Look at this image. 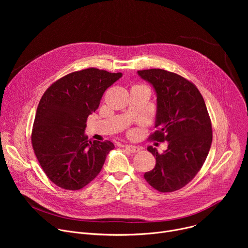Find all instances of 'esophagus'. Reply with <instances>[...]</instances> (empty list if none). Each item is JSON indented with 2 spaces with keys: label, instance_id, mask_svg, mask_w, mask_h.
<instances>
[{
  "label": "esophagus",
  "instance_id": "esophagus-1",
  "mask_svg": "<svg viewBox=\"0 0 248 248\" xmlns=\"http://www.w3.org/2000/svg\"><path fill=\"white\" fill-rule=\"evenodd\" d=\"M124 148L130 152V153H136V152H139L140 151V148L138 146H134V145H125Z\"/></svg>",
  "mask_w": 248,
  "mask_h": 248
}]
</instances>
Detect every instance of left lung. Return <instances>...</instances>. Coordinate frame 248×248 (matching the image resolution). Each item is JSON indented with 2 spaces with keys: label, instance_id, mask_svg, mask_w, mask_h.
<instances>
[{
  "label": "left lung",
  "instance_id": "1",
  "mask_svg": "<svg viewBox=\"0 0 248 248\" xmlns=\"http://www.w3.org/2000/svg\"><path fill=\"white\" fill-rule=\"evenodd\" d=\"M157 96L156 130L151 140L168 142L156 159L155 168L144 173L146 182L160 192H171L186 186L203 166L212 143V125L204 99L196 86L185 78L160 68L138 70Z\"/></svg>",
  "mask_w": 248,
  "mask_h": 248
}]
</instances>
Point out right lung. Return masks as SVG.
<instances>
[{
    "label": "right lung",
    "mask_w": 248,
    "mask_h": 248,
    "mask_svg": "<svg viewBox=\"0 0 248 248\" xmlns=\"http://www.w3.org/2000/svg\"><path fill=\"white\" fill-rule=\"evenodd\" d=\"M123 77L90 67L54 82L43 94L35 116L31 142L44 172L56 186L78 190L93 181L115 145L90 141L85 135L89 115L104 92Z\"/></svg>",
    "instance_id": "1"
}]
</instances>
